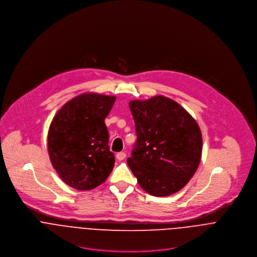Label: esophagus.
Masks as SVG:
<instances>
[{"label":"esophagus","mask_w":257,"mask_h":257,"mask_svg":"<svg viewBox=\"0 0 257 257\" xmlns=\"http://www.w3.org/2000/svg\"><path fill=\"white\" fill-rule=\"evenodd\" d=\"M115 156H116V159H117V160L121 161V160H123V159L125 158L126 154H125V152H118V153H116Z\"/></svg>","instance_id":"34e87169"}]
</instances>
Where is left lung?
<instances>
[{
	"mask_svg": "<svg viewBox=\"0 0 257 257\" xmlns=\"http://www.w3.org/2000/svg\"><path fill=\"white\" fill-rule=\"evenodd\" d=\"M137 147L127 165L148 194L165 197L180 191L197 171L203 139L196 119L176 101L161 95L128 103Z\"/></svg>",
	"mask_w": 257,
	"mask_h": 257,
	"instance_id": "8db88e82",
	"label": "left lung"
}]
</instances>
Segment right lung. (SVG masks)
<instances>
[{"instance_id":"right-lung-1","label":"right lung","mask_w":257,"mask_h":257,"mask_svg":"<svg viewBox=\"0 0 257 257\" xmlns=\"http://www.w3.org/2000/svg\"><path fill=\"white\" fill-rule=\"evenodd\" d=\"M115 99L94 92L80 94L65 103L51 120L47 134L51 164L60 179L76 190L98 187L113 168L105 118Z\"/></svg>"}]
</instances>
